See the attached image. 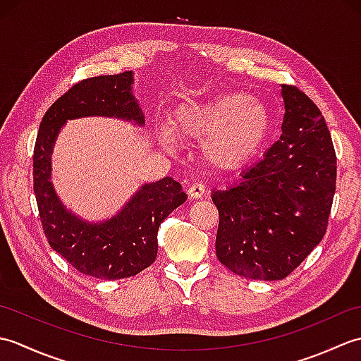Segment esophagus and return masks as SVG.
<instances>
[{
	"mask_svg": "<svg viewBox=\"0 0 361 361\" xmlns=\"http://www.w3.org/2000/svg\"><path fill=\"white\" fill-rule=\"evenodd\" d=\"M188 194L190 198H202L204 194V186L200 185V183H194V185L188 189Z\"/></svg>",
	"mask_w": 361,
	"mask_h": 361,
	"instance_id": "1",
	"label": "esophagus"
}]
</instances>
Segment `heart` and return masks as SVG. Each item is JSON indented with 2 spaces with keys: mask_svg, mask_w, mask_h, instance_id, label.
Listing matches in <instances>:
<instances>
[{
  "mask_svg": "<svg viewBox=\"0 0 361 361\" xmlns=\"http://www.w3.org/2000/svg\"><path fill=\"white\" fill-rule=\"evenodd\" d=\"M175 137L202 141L203 158L220 169L243 164L265 144L271 130L267 105L247 93H224L189 99L175 106L169 119ZM166 149L173 145L169 130H161Z\"/></svg>",
  "mask_w": 361,
  "mask_h": 361,
  "instance_id": "obj_1",
  "label": "heart"
}]
</instances>
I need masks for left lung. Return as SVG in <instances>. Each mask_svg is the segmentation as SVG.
<instances>
[{"instance_id":"obj_1","label":"left lung","mask_w":361,"mask_h":361,"mask_svg":"<svg viewBox=\"0 0 361 361\" xmlns=\"http://www.w3.org/2000/svg\"><path fill=\"white\" fill-rule=\"evenodd\" d=\"M281 94V140L235 185L212 192L219 260L257 281L287 278L323 240L335 194L336 157L324 116L296 87L282 85Z\"/></svg>"}]
</instances>
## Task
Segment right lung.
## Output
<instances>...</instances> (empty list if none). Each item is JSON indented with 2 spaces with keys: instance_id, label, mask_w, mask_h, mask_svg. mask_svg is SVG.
Here are the masks:
<instances>
[{
  "instance_id": "add662e5",
  "label": "right lung",
  "mask_w": 361,
  "mask_h": 361,
  "mask_svg": "<svg viewBox=\"0 0 361 361\" xmlns=\"http://www.w3.org/2000/svg\"><path fill=\"white\" fill-rule=\"evenodd\" d=\"M132 88V71L75 83L44 113L34 147V192L46 239L75 270L99 279L130 278L155 262L159 225L188 198L166 176L141 186L116 216L93 224L66 209L54 189L51 155L66 121L102 116L145 124Z\"/></svg>"
}]
</instances>
